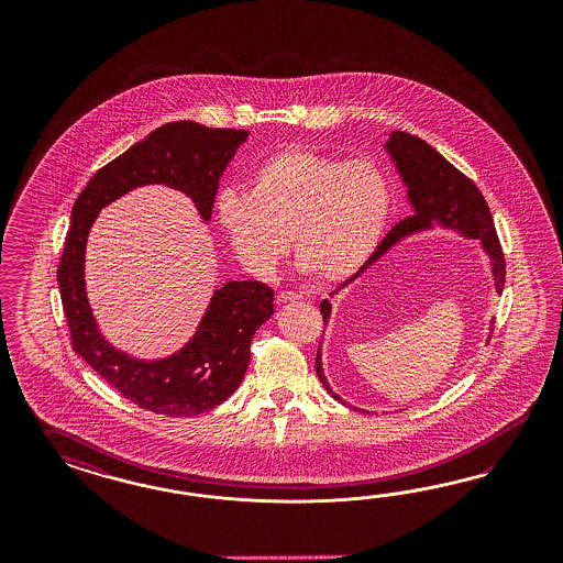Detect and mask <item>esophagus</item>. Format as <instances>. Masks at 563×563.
<instances>
[{
  "instance_id": "34e87169",
  "label": "esophagus",
  "mask_w": 563,
  "mask_h": 563,
  "mask_svg": "<svg viewBox=\"0 0 563 563\" xmlns=\"http://www.w3.org/2000/svg\"><path fill=\"white\" fill-rule=\"evenodd\" d=\"M301 299H303V295L290 292V290H283V292L276 295V301H278V303H290V301H301Z\"/></svg>"
}]
</instances>
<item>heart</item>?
<instances>
[{
    "instance_id": "obj_1",
    "label": "heart",
    "mask_w": 563,
    "mask_h": 563,
    "mask_svg": "<svg viewBox=\"0 0 563 563\" xmlns=\"http://www.w3.org/2000/svg\"><path fill=\"white\" fill-rule=\"evenodd\" d=\"M390 208V179L374 161L292 146L264 158L247 191H222L217 219L250 273H274L292 238L301 273L336 285L369 264Z\"/></svg>"
}]
</instances>
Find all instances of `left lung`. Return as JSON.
I'll return each mask as SVG.
<instances>
[{
    "mask_svg": "<svg viewBox=\"0 0 563 563\" xmlns=\"http://www.w3.org/2000/svg\"><path fill=\"white\" fill-rule=\"evenodd\" d=\"M384 151L390 156L396 173L400 175L402 186L407 188L410 217L398 222L388 233V238L379 243L369 264L357 276H353L351 280L342 283L334 292H330V297H336L342 289L353 285L402 241L415 235L433 233L435 229L452 231L459 238L478 241L483 254L489 257L495 289L501 292L506 283L504 254L495 233L489 206L477 186L468 177H464L456 167H452L433 146H429L421 137L410 136L407 132H398V130L390 132L388 140L384 142ZM320 311L324 316V324H328L332 313L330 301L324 299ZM316 374L334 400L349 405L330 388L325 379L324 367H322V344L318 346V355H316Z\"/></svg>",
    "mask_w": 563,
    "mask_h": 563,
    "instance_id": "obj_1",
    "label": "left lung"
}]
</instances>
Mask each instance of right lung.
<instances>
[{
  "label": "right lung",
  "instance_id": "obj_1",
  "mask_svg": "<svg viewBox=\"0 0 563 563\" xmlns=\"http://www.w3.org/2000/svg\"><path fill=\"white\" fill-rule=\"evenodd\" d=\"M250 130L206 128L173 121L95 173L71 208L68 238L57 271L74 351L142 409L167 417H194L235 393L250 365L257 328L274 313V290L260 280H227L212 290L200 324L170 355L134 357L102 336L86 292V241L104 206L144 186L186 194L202 221H210L222 170Z\"/></svg>",
  "mask_w": 563,
  "mask_h": 563
}]
</instances>
